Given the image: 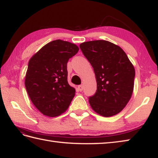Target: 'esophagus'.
<instances>
[{
    "instance_id": "34e87169",
    "label": "esophagus",
    "mask_w": 158,
    "mask_h": 158,
    "mask_svg": "<svg viewBox=\"0 0 158 158\" xmlns=\"http://www.w3.org/2000/svg\"><path fill=\"white\" fill-rule=\"evenodd\" d=\"M78 90L79 91H82L83 90H84V85H79L78 86Z\"/></svg>"
}]
</instances>
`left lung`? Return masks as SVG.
Returning <instances> with one entry per match:
<instances>
[{
    "mask_svg": "<svg viewBox=\"0 0 158 158\" xmlns=\"http://www.w3.org/2000/svg\"><path fill=\"white\" fill-rule=\"evenodd\" d=\"M92 65L97 90L89 98L96 113L105 117L121 112L129 102L134 89L135 70L121 47L106 40L85 42L79 45Z\"/></svg>",
    "mask_w": 158,
    "mask_h": 158,
    "instance_id": "left-lung-1",
    "label": "left lung"
}]
</instances>
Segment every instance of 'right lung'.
<instances>
[{
  "mask_svg": "<svg viewBox=\"0 0 158 158\" xmlns=\"http://www.w3.org/2000/svg\"><path fill=\"white\" fill-rule=\"evenodd\" d=\"M78 47L56 40L40 49L28 62L25 86L34 106L45 116L54 117L70 105L75 90L68 82L67 63Z\"/></svg>",
  "mask_w": 158,
  "mask_h": 158,
  "instance_id": "add662e5",
  "label": "right lung"
}]
</instances>
